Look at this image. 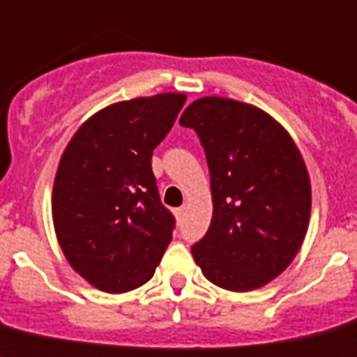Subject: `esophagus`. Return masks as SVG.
<instances>
[{
  "mask_svg": "<svg viewBox=\"0 0 357 357\" xmlns=\"http://www.w3.org/2000/svg\"><path fill=\"white\" fill-rule=\"evenodd\" d=\"M184 215H185V208H178V209H175L176 220H182V218H184Z\"/></svg>",
  "mask_w": 357,
  "mask_h": 357,
  "instance_id": "esophagus-1",
  "label": "esophagus"
}]
</instances>
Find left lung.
Masks as SVG:
<instances>
[{
	"mask_svg": "<svg viewBox=\"0 0 357 357\" xmlns=\"http://www.w3.org/2000/svg\"><path fill=\"white\" fill-rule=\"evenodd\" d=\"M181 126L199 133L211 175L197 266L227 291L264 287L291 266L309 227L310 178L296 142L264 109L218 96L193 100Z\"/></svg>",
	"mask_w": 357,
	"mask_h": 357,
	"instance_id": "1",
	"label": "left lung"
}]
</instances>
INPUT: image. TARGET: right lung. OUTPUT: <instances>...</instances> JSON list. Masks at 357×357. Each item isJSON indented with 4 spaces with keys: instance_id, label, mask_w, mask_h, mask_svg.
<instances>
[{
    "instance_id": "obj_1",
    "label": "right lung",
    "mask_w": 357,
    "mask_h": 357,
    "mask_svg": "<svg viewBox=\"0 0 357 357\" xmlns=\"http://www.w3.org/2000/svg\"><path fill=\"white\" fill-rule=\"evenodd\" d=\"M188 96L119 100L86 119L66 144L52 190L61 251L91 287L109 294L151 280L175 218L158 199L151 155Z\"/></svg>"
}]
</instances>
